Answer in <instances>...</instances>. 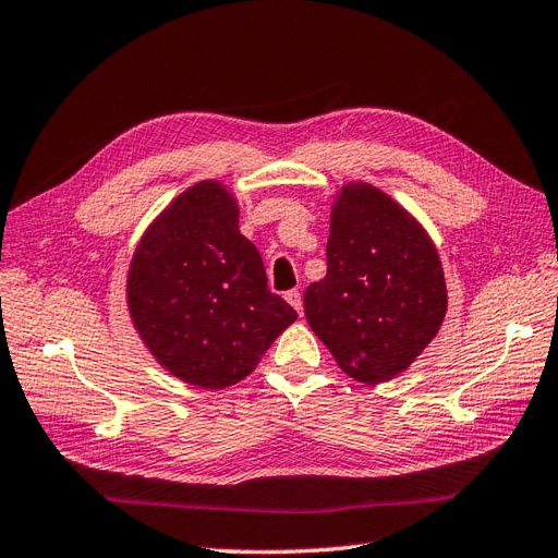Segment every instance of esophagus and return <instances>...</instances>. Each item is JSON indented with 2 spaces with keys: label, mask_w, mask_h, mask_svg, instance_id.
I'll use <instances>...</instances> for the list:
<instances>
[{
  "label": "esophagus",
  "mask_w": 558,
  "mask_h": 558,
  "mask_svg": "<svg viewBox=\"0 0 558 558\" xmlns=\"http://www.w3.org/2000/svg\"><path fill=\"white\" fill-rule=\"evenodd\" d=\"M284 299H288V304L301 315L304 313V301H301V294L296 292V290H290V292H284Z\"/></svg>",
  "instance_id": "esophagus-1"
}]
</instances>
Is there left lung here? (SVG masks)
I'll return each mask as SVG.
<instances>
[{"label": "left lung", "mask_w": 558, "mask_h": 558, "mask_svg": "<svg viewBox=\"0 0 558 558\" xmlns=\"http://www.w3.org/2000/svg\"><path fill=\"white\" fill-rule=\"evenodd\" d=\"M447 282L433 238L400 203L367 182L333 198L327 276L304 311L339 367L362 384L409 369L447 315Z\"/></svg>", "instance_id": "1"}]
</instances>
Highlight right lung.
<instances>
[{"instance_id": "1", "label": "right lung", "mask_w": 558, "mask_h": 558, "mask_svg": "<svg viewBox=\"0 0 558 558\" xmlns=\"http://www.w3.org/2000/svg\"><path fill=\"white\" fill-rule=\"evenodd\" d=\"M238 215L221 182L189 186L142 235L125 280L142 343L172 376L208 390L252 374L296 320L268 290L262 254L238 231Z\"/></svg>"}]
</instances>
